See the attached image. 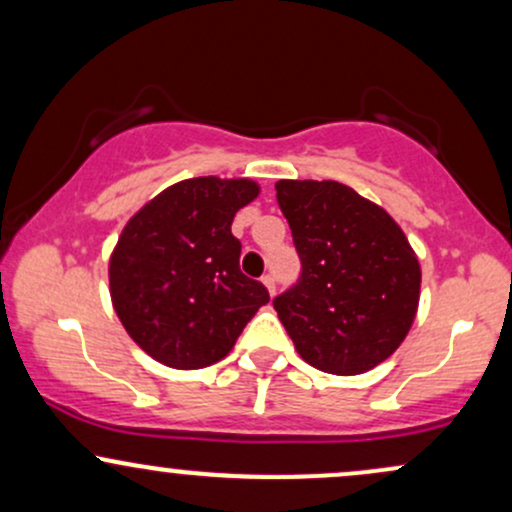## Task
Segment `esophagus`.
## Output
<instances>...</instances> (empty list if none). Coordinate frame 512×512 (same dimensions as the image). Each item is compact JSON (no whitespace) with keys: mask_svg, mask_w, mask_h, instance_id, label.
Returning a JSON list of instances; mask_svg holds the SVG:
<instances>
[{"mask_svg":"<svg viewBox=\"0 0 512 512\" xmlns=\"http://www.w3.org/2000/svg\"><path fill=\"white\" fill-rule=\"evenodd\" d=\"M262 284H264V289L269 291V296H274V293H276V281H274V276H272V274L262 276Z\"/></svg>","mask_w":512,"mask_h":512,"instance_id":"esophagus-1","label":"esophagus"}]
</instances>
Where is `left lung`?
Listing matches in <instances>:
<instances>
[{"label": "left lung", "instance_id": "1", "mask_svg": "<svg viewBox=\"0 0 512 512\" xmlns=\"http://www.w3.org/2000/svg\"><path fill=\"white\" fill-rule=\"evenodd\" d=\"M276 199L301 257V281L274 301L298 356L358 375L407 339L421 296L419 257L380 204L337 180H279Z\"/></svg>", "mask_w": 512, "mask_h": 512}]
</instances>
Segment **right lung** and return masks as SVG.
<instances>
[{"label":"right lung","mask_w":512,"mask_h":512,"mask_svg":"<svg viewBox=\"0 0 512 512\" xmlns=\"http://www.w3.org/2000/svg\"><path fill=\"white\" fill-rule=\"evenodd\" d=\"M260 197L250 178L180 180L122 228L108 262L110 301L132 342L154 361L197 370L221 361L269 303L240 272L231 223Z\"/></svg>","instance_id":"obj_1"}]
</instances>
